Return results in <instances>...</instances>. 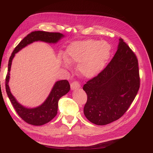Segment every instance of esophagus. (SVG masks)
I'll return each mask as SVG.
<instances>
[{
  "instance_id": "34e87169",
  "label": "esophagus",
  "mask_w": 153,
  "mask_h": 153,
  "mask_svg": "<svg viewBox=\"0 0 153 153\" xmlns=\"http://www.w3.org/2000/svg\"><path fill=\"white\" fill-rule=\"evenodd\" d=\"M71 90H75L76 89H78V88L80 87V85L79 84V83L78 82H73L71 84Z\"/></svg>"
}]
</instances>
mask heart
Wrapping results in <instances>:
<instances>
[{
    "label": "heart",
    "mask_w": 153,
    "mask_h": 153,
    "mask_svg": "<svg viewBox=\"0 0 153 153\" xmlns=\"http://www.w3.org/2000/svg\"><path fill=\"white\" fill-rule=\"evenodd\" d=\"M110 53V45L105 41L95 39L75 41L68 47L63 65L67 68L69 62L78 64V70L82 76L93 78L103 70Z\"/></svg>",
    "instance_id": "obj_1"
}]
</instances>
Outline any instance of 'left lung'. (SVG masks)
Segmentation results:
<instances>
[{
	"label": "left lung",
	"instance_id": "1",
	"mask_svg": "<svg viewBox=\"0 0 153 153\" xmlns=\"http://www.w3.org/2000/svg\"><path fill=\"white\" fill-rule=\"evenodd\" d=\"M140 87L138 60L123 39L117 50L103 70L84 85L87 101L86 118L96 125L112 123L124 115Z\"/></svg>",
	"mask_w": 153,
	"mask_h": 153
}]
</instances>
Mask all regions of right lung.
Listing matches in <instances>:
<instances>
[{"label": "right lung", "mask_w": 153, "mask_h": 153, "mask_svg": "<svg viewBox=\"0 0 153 153\" xmlns=\"http://www.w3.org/2000/svg\"><path fill=\"white\" fill-rule=\"evenodd\" d=\"M64 35L59 32H49L45 31L32 32L23 39L18 44L11 55L8 62V71L6 78V90L9 99L16 111L18 115L28 124L34 126H41L50 122L57 114L58 101L64 95L70 90V85L67 80L57 81L53 86L48 96L41 105L35 108H27L18 102L13 96L9 87L10 78V71L13 59L22 48L35 41H43L47 43H57L64 38Z\"/></svg>", "instance_id": "add662e5"}]
</instances>
